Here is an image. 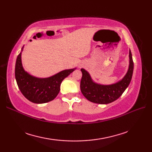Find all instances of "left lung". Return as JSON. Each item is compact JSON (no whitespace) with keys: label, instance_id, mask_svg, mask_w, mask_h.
Wrapping results in <instances>:
<instances>
[{"label":"left lung","instance_id":"8db88e82","mask_svg":"<svg viewBox=\"0 0 152 152\" xmlns=\"http://www.w3.org/2000/svg\"><path fill=\"white\" fill-rule=\"evenodd\" d=\"M129 57V67L125 75L122 79L112 84L104 85L95 82L88 71L81 69L82 77L80 89L83 95L88 101L101 104H108L117 100L128 88L133 76L134 63L130 50Z\"/></svg>","mask_w":152,"mask_h":152}]
</instances>
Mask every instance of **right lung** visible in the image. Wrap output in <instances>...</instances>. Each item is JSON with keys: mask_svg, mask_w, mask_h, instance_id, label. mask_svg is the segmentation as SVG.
Listing matches in <instances>:
<instances>
[{"mask_svg": "<svg viewBox=\"0 0 152 152\" xmlns=\"http://www.w3.org/2000/svg\"><path fill=\"white\" fill-rule=\"evenodd\" d=\"M21 48L15 62V77L18 88L28 101L37 104H42L53 101L60 91L61 83L76 68L63 70L48 78H38L25 71L22 64Z\"/></svg>", "mask_w": 152, "mask_h": 152, "instance_id": "right-lung-1", "label": "right lung"}]
</instances>
